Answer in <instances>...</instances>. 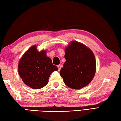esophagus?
I'll use <instances>...</instances> for the list:
<instances>
[{
  "instance_id": "obj_1",
  "label": "esophagus",
  "mask_w": 121,
  "mask_h": 121,
  "mask_svg": "<svg viewBox=\"0 0 121 121\" xmlns=\"http://www.w3.org/2000/svg\"><path fill=\"white\" fill-rule=\"evenodd\" d=\"M58 70L60 71L61 69V65H58Z\"/></svg>"
}]
</instances>
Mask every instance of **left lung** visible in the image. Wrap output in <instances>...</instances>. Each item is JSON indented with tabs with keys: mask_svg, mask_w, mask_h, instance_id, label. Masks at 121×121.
Segmentation results:
<instances>
[{
	"mask_svg": "<svg viewBox=\"0 0 121 121\" xmlns=\"http://www.w3.org/2000/svg\"><path fill=\"white\" fill-rule=\"evenodd\" d=\"M65 62L60 71L68 87L80 89L93 78L96 70L95 56L92 51L81 43L72 41L65 48Z\"/></svg>",
	"mask_w": 121,
	"mask_h": 121,
	"instance_id": "obj_1",
	"label": "left lung"
}]
</instances>
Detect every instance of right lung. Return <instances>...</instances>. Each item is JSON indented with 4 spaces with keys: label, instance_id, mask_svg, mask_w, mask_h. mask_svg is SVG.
<instances>
[{
    "label": "right lung",
    "instance_id": "obj_1",
    "mask_svg": "<svg viewBox=\"0 0 121 121\" xmlns=\"http://www.w3.org/2000/svg\"><path fill=\"white\" fill-rule=\"evenodd\" d=\"M36 45L30 48L20 59L18 70L22 80L34 89L44 87L48 78L58 67L53 65L52 60L46 56V51L38 52Z\"/></svg>",
    "mask_w": 121,
    "mask_h": 121
}]
</instances>
